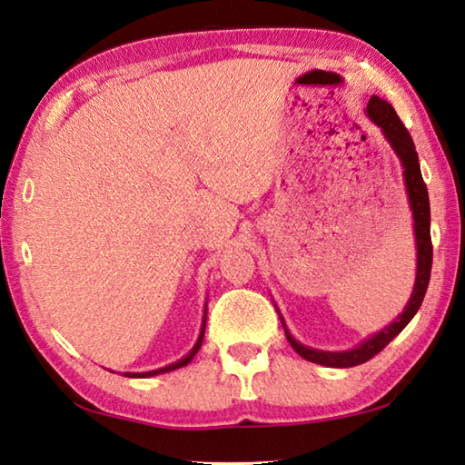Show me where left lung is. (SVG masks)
<instances>
[{"instance_id":"1","label":"left lung","mask_w":465,"mask_h":465,"mask_svg":"<svg viewBox=\"0 0 465 465\" xmlns=\"http://www.w3.org/2000/svg\"><path fill=\"white\" fill-rule=\"evenodd\" d=\"M368 115L376 125H380L384 132L386 140L391 142L396 154H399L402 168H404V184H407L412 217H415V238H417V281L415 289H412L409 305L404 307L402 315L394 323L388 325L382 331L376 333L366 340L356 350L350 351H319L301 345L294 337L286 331V340L292 345V350L313 364H321L327 368H351L360 366L364 361L372 360L376 353L382 351L388 343H391L396 335H399L409 321L415 317V313L420 307V302L425 299L429 278H431V264H433V243H431V209H429V193L427 184L423 181L419 166V156L415 150V142H412L409 130L404 128L401 117L396 115L394 107L386 104L380 97H370L368 104ZM284 327V323H282Z\"/></svg>"}]
</instances>
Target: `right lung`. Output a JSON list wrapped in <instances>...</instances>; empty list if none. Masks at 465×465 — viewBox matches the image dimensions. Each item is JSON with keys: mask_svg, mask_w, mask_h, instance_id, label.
Returning <instances> with one entry per match:
<instances>
[{"mask_svg": "<svg viewBox=\"0 0 465 465\" xmlns=\"http://www.w3.org/2000/svg\"><path fill=\"white\" fill-rule=\"evenodd\" d=\"M207 313V311H205ZM205 319L207 317H203V327H201V335H199V340H197V343H195V348L191 350V353H187V356H184L183 360H179V361H174V364H171V366H166V368H160V370H152V372H142V374H130V372H125V376H130V378H148V376H156V374H164V372H171V370H176V368H183V366H187L189 361L193 360V356H195V353L199 351V348H201V343H203V335H205Z\"/></svg>", "mask_w": 465, "mask_h": 465, "instance_id": "1", "label": "right lung"}]
</instances>
